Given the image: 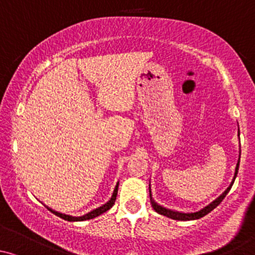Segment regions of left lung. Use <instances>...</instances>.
I'll list each match as a JSON object with an SVG mask.
<instances>
[{
  "mask_svg": "<svg viewBox=\"0 0 255 255\" xmlns=\"http://www.w3.org/2000/svg\"><path fill=\"white\" fill-rule=\"evenodd\" d=\"M238 131H240V128H238ZM238 135H240V132H238ZM241 158V157H240ZM238 168H240V159H238L237 162V166H236V172H235V177H233V180L232 183H231L230 186H228L227 189L224 191V193L221 194V195L219 196L217 199H215L212 203H210L209 205L204 207V209L199 210V211L196 212H179V211H173V210H169V209H166V207L158 205V204L156 203V201L152 199V195H151V186H149V198H151V204H152V207H153V210L156 212H158V214L163 215V216H167L169 217V219H173V220H178V221H190V220H198L200 219V217H204L205 215L209 214V212H211L212 210L215 209L216 206L220 205V203H221L222 200L225 199V196L227 195L228 191L231 190V188H232L233 183H235V179L236 177H237V173H238Z\"/></svg>",
  "mask_w": 255,
  "mask_h": 255,
  "instance_id": "obj_1",
  "label": "left lung"
}]
</instances>
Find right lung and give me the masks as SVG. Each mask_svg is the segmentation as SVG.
<instances>
[{"label": "right lung", "mask_w": 255, "mask_h": 255, "mask_svg": "<svg viewBox=\"0 0 255 255\" xmlns=\"http://www.w3.org/2000/svg\"><path fill=\"white\" fill-rule=\"evenodd\" d=\"M118 186H119V183H118V184L115 185L114 191H113V195H112V198H110V200L108 201V203L104 204V205H102L101 207H98V209H94L93 211L88 212V214L83 215V216H80V217L70 216V215H65V214H61V212L55 211V210L50 209V207H48V209H49V211L52 212V214H55V215H56V216L61 217V219L66 220V221H85V220L94 219V217L99 216V215H102V214H104V212H106V211H108L110 207L114 205L115 200H117V195H118Z\"/></svg>", "instance_id": "obj_1"}]
</instances>
